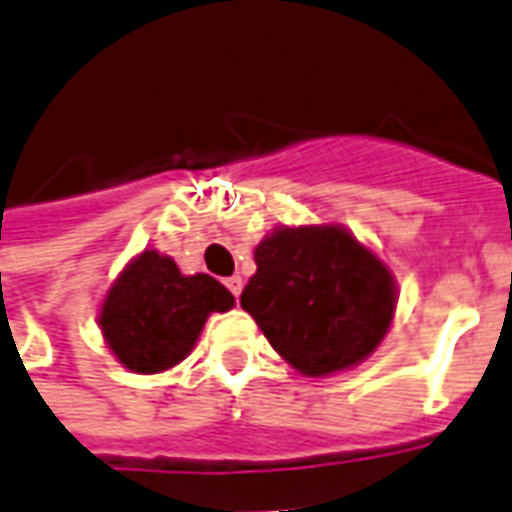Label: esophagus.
I'll return each mask as SVG.
<instances>
[{"label":"esophagus","mask_w":512,"mask_h":512,"mask_svg":"<svg viewBox=\"0 0 512 512\" xmlns=\"http://www.w3.org/2000/svg\"><path fill=\"white\" fill-rule=\"evenodd\" d=\"M224 285H227V288L233 290V296H235V299H238V296H241V290H244V279H241V277H238V274H235V277L227 279Z\"/></svg>","instance_id":"esophagus-1"}]
</instances>
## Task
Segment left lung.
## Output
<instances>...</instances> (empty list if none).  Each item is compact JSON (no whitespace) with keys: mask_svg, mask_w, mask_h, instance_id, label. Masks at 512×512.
<instances>
[{"mask_svg":"<svg viewBox=\"0 0 512 512\" xmlns=\"http://www.w3.org/2000/svg\"><path fill=\"white\" fill-rule=\"evenodd\" d=\"M241 293L271 348L307 378L362 365L384 343L397 279L343 224H279L255 246Z\"/></svg>","mask_w":512,"mask_h":512,"instance_id":"left-lung-1","label":"left lung"}]
</instances>
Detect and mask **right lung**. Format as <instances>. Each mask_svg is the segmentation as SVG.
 I'll return each mask as SVG.
<instances>
[{"mask_svg":"<svg viewBox=\"0 0 512 512\" xmlns=\"http://www.w3.org/2000/svg\"><path fill=\"white\" fill-rule=\"evenodd\" d=\"M235 299L208 274H183L169 255L147 246L128 260L98 307V329L120 365L156 376L194 351L205 321Z\"/></svg>","mask_w":512,"mask_h":512,"instance_id":"add662e5","label":"right lung"}]
</instances>
